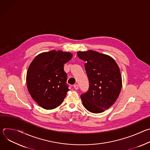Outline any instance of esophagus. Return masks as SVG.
Here are the masks:
<instances>
[{"instance_id": "34e87169", "label": "esophagus", "mask_w": 150, "mask_h": 150, "mask_svg": "<svg viewBox=\"0 0 150 150\" xmlns=\"http://www.w3.org/2000/svg\"><path fill=\"white\" fill-rule=\"evenodd\" d=\"M74 88H75V90H78V89L79 88V86H78V84H75V85H74Z\"/></svg>"}]
</instances>
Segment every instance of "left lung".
<instances>
[{
    "instance_id": "obj_1",
    "label": "left lung",
    "mask_w": 150,
    "mask_h": 150,
    "mask_svg": "<svg viewBox=\"0 0 150 150\" xmlns=\"http://www.w3.org/2000/svg\"><path fill=\"white\" fill-rule=\"evenodd\" d=\"M78 57L85 62L89 79V89L81 95L84 108L100 113L110 108L122 89V76L115 60L110 56L96 51L78 52Z\"/></svg>"
}]
</instances>
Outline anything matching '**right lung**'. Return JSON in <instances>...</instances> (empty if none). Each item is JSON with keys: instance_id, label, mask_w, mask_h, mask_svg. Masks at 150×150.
<instances>
[{"instance_id": "1", "label": "right lung", "mask_w": 150, "mask_h": 150, "mask_svg": "<svg viewBox=\"0 0 150 150\" xmlns=\"http://www.w3.org/2000/svg\"><path fill=\"white\" fill-rule=\"evenodd\" d=\"M72 57L69 52L52 50L37 55L27 73V84L33 100L43 109L56 108L69 91L64 64Z\"/></svg>"}]
</instances>
